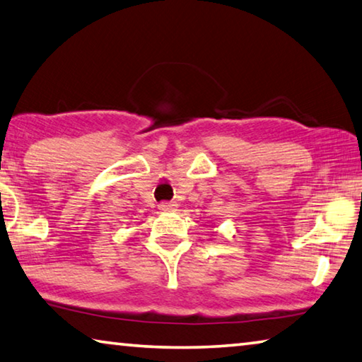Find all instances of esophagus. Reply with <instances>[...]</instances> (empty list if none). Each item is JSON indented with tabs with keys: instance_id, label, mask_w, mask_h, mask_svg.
Wrapping results in <instances>:
<instances>
[{
	"instance_id": "obj_1",
	"label": "esophagus",
	"mask_w": 362,
	"mask_h": 362,
	"mask_svg": "<svg viewBox=\"0 0 362 362\" xmlns=\"http://www.w3.org/2000/svg\"><path fill=\"white\" fill-rule=\"evenodd\" d=\"M177 204L173 203V201H163V203H159V209L161 211H175Z\"/></svg>"
}]
</instances>
